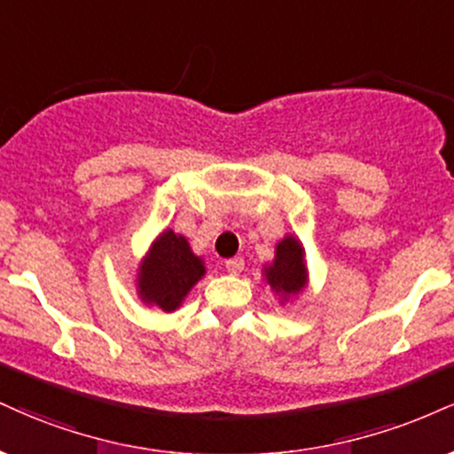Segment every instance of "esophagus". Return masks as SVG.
Returning <instances> with one entry per match:
<instances>
[{"label":"esophagus","mask_w":454,"mask_h":454,"mask_svg":"<svg viewBox=\"0 0 454 454\" xmlns=\"http://www.w3.org/2000/svg\"><path fill=\"white\" fill-rule=\"evenodd\" d=\"M226 270L231 272V275H239V272H241L243 269H245V260L243 258H231V260H226Z\"/></svg>","instance_id":"1"}]
</instances>
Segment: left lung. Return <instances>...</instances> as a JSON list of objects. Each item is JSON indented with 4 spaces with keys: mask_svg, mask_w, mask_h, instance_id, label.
I'll list each match as a JSON object with an SVG mask.
<instances>
[{
    "mask_svg": "<svg viewBox=\"0 0 454 454\" xmlns=\"http://www.w3.org/2000/svg\"><path fill=\"white\" fill-rule=\"evenodd\" d=\"M266 281L281 296H294L307 286V264H304V249L298 239L286 237L277 245L275 260L266 269Z\"/></svg>",
    "mask_w": 454,
    "mask_h": 454,
    "instance_id": "8db88e82",
    "label": "left lung"
}]
</instances>
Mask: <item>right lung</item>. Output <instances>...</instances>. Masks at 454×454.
I'll return each mask as SVG.
<instances>
[{
    "instance_id": "1",
    "label": "right lung",
    "mask_w": 454,
    "mask_h": 454,
    "mask_svg": "<svg viewBox=\"0 0 454 454\" xmlns=\"http://www.w3.org/2000/svg\"><path fill=\"white\" fill-rule=\"evenodd\" d=\"M203 275V260L192 254L188 241L173 231H165L139 266V296L145 304H156L171 313Z\"/></svg>"
}]
</instances>
